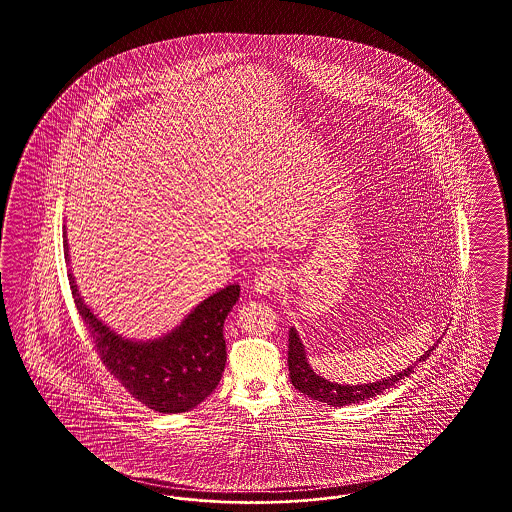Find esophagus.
I'll return each instance as SVG.
<instances>
[{
  "label": "esophagus",
  "instance_id": "esophagus-1",
  "mask_svg": "<svg viewBox=\"0 0 512 512\" xmlns=\"http://www.w3.org/2000/svg\"><path fill=\"white\" fill-rule=\"evenodd\" d=\"M284 280V272L282 268L276 265H268L265 268H261L257 274H255V280H253V287L259 295H268L270 291L278 289L280 284Z\"/></svg>",
  "mask_w": 512,
  "mask_h": 512
}]
</instances>
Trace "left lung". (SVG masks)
Masks as SVG:
<instances>
[{"instance_id": "obj_1", "label": "left lung", "mask_w": 512, "mask_h": 512, "mask_svg": "<svg viewBox=\"0 0 512 512\" xmlns=\"http://www.w3.org/2000/svg\"><path fill=\"white\" fill-rule=\"evenodd\" d=\"M438 347V341L434 347L429 348L413 366H409L408 369H402L400 373L387 377L383 381H375V383H366V385H339V383H331L328 379L316 375L307 360V352L305 347L297 335L295 328L289 329V348H287V366H289V379L293 383L295 389H299V392L307 394L308 398L312 400H318V402H324L328 406H335V408H341V406H348V404H358V402H364L369 400L377 394H381L383 390L394 387L398 381L406 379L411 373L413 368L421 362H425L430 356V352L434 348Z\"/></svg>"}]
</instances>
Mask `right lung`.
I'll list each match as a JSON object with an SVG mask.
<instances>
[{"label":"right lung","mask_w":512,"mask_h":512,"mask_svg":"<svg viewBox=\"0 0 512 512\" xmlns=\"http://www.w3.org/2000/svg\"><path fill=\"white\" fill-rule=\"evenodd\" d=\"M64 257L68 244L64 232ZM70 289L83 324L93 337L106 369L135 400L160 413H183L196 408L217 389L226 362L223 326L230 308L240 297L232 284L207 297L181 326L154 341L123 339L83 303L72 272Z\"/></svg>","instance_id":"1"}]
</instances>
